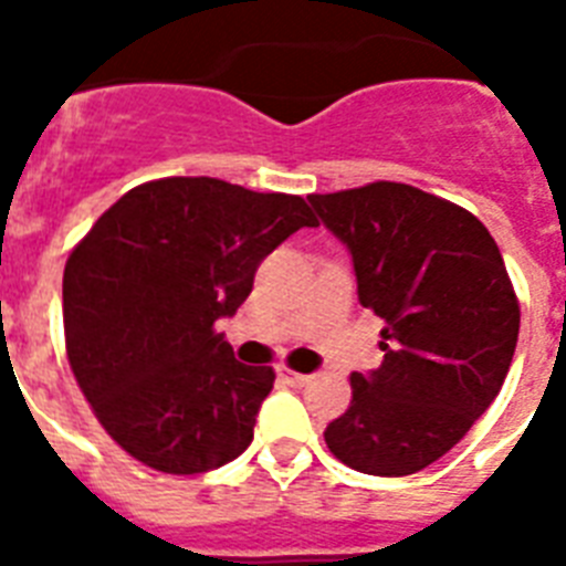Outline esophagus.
Returning <instances> with one entry per match:
<instances>
[{
	"label": "esophagus",
	"mask_w": 566,
	"mask_h": 566,
	"mask_svg": "<svg viewBox=\"0 0 566 566\" xmlns=\"http://www.w3.org/2000/svg\"><path fill=\"white\" fill-rule=\"evenodd\" d=\"M279 378H282L284 385H291V387H305L311 381L308 373H296L291 370V367H279Z\"/></svg>",
	"instance_id": "1"
}]
</instances>
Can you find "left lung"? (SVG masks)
Masks as SVG:
<instances>
[{
	"instance_id": "1",
	"label": "left lung",
	"mask_w": 566,
	"mask_h": 566,
	"mask_svg": "<svg viewBox=\"0 0 566 566\" xmlns=\"http://www.w3.org/2000/svg\"><path fill=\"white\" fill-rule=\"evenodd\" d=\"M353 252L358 300L378 319L385 361L353 373L328 452L370 475H411L464 438L509 376L520 300L502 252L461 205L399 181L311 193Z\"/></svg>"
}]
</instances>
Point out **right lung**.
Returning <instances> with one entry per match:
<instances>
[{
  "mask_svg": "<svg viewBox=\"0 0 566 566\" xmlns=\"http://www.w3.org/2000/svg\"><path fill=\"white\" fill-rule=\"evenodd\" d=\"M302 226H319L302 196L170 176L119 196L75 243L70 370L135 461L193 475L249 447L275 373L234 361L213 323L247 302L258 264Z\"/></svg>",
  "mask_w": 566,
  "mask_h": 566,
  "instance_id": "add662e5",
  "label": "right lung"
}]
</instances>
